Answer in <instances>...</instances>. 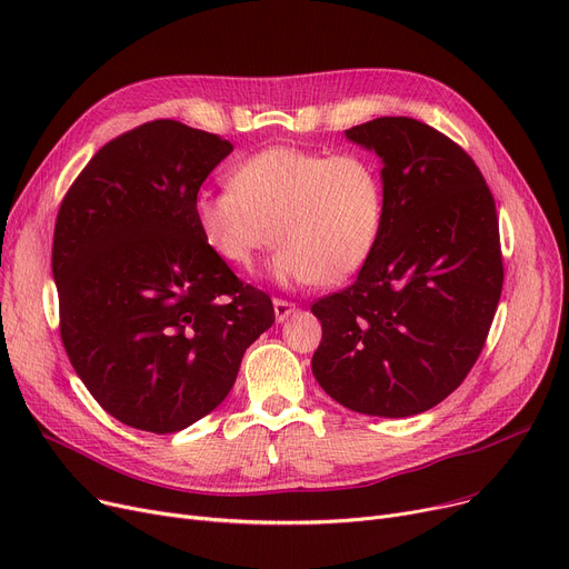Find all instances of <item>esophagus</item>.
<instances>
[{"instance_id":"esophagus-1","label":"esophagus","mask_w":569,"mask_h":569,"mask_svg":"<svg viewBox=\"0 0 569 569\" xmlns=\"http://www.w3.org/2000/svg\"><path fill=\"white\" fill-rule=\"evenodd\" d=\"M295 311H297L295 302H288V300H281V297H274V316H277L279 322H283Z\"/></svg>"}]
</instances>
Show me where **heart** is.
I'll use <instances>...</instances> for the list:
<instances>
[{
	"label": "heart",
	"mask_w": 569,
	"mask_h": 569,
	"mask_svg": "<svg viewBox=\"0 0 569 569\" xmlns=\"http://www.w3.org/2000/svg\"><path fill=\"white\" fill-rule=\"evenodd\" d=\"M382 212V179L369 157L290 144L260 149L230 170V187L193 196L196 226L219 258L251 269L279 242L277 277L318 286L360 272L378 244Z\"/></svg>",
	"instance_id": "1"
}]
</instances>
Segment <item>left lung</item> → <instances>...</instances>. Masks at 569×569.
Instances as JSON below:
<instances>
[{"label": "left lung", "mask_w": 569, "mask_h": 569, "mask_svg": "<svg viewBox=\"0 0 569 569\" xmlns=\"http://www.w3.org/2000/svg\"><path fill=\"white\" fill-rule=\"evenodd\" d=\"M346 138L382 159V230L357 281L311 305V369L355 412L410 417L450 397L487 343L505 277L496 200L466 149L412 117Z\"/></svg>", "instance_id": "obj_1"}]
</instances>
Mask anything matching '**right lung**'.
Segmentation results:
<instances>
[{"mask_svg":"<svg viewBox=\"0 0 569 569\" xmlns=\"http://www.w3.org/2000/svg\"><path fill=\"white\" fill-rule=\"evenodd\" d=\"M230 152L217 133L154 119L106 142L59 204V337L89 395L133 429L174 433L212 412L274 322L269 295L237 279L193 219Z\"/></svg>","mask_w":569,"mask_h":569,"instance_id":"1","label":"right lung"}]
</instances>
